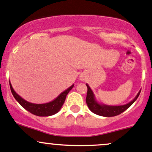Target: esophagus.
I'll use <instances>...</instances> for the list:
<instances>
[{"mask_svg":"<svg viewBox=\"0 0 152 152\" xmlns=\"http://www.w3.org/2000/svg\"><path fill=\"white\" fill-rule=\"evenodd\" d=\"M80 80H83V77H81V78H80Z\"/></svg>","mask_w":152,"mask_h":152,"instance_id":"esophagus-1","label":"esophagus"}]
</instances>
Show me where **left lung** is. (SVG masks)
Masks as SVG:
<instances>
[{
  "label": "left lung",
  "instance_id": "8db88e82",
  "mask_svg": "<svg viewBox=\"0 0 152 152\" xmlns=\"http://www.w3.org/2000/svg\"><path fill=\"white\" fill-rule=\"evenodd\" d=\"M86 85L87 88H88L86 101V104L88 106V109L93 113L103 117L117 116V115L124 112V111L126 110L128 108L130 107L134 103L135 100L137 99L141 91V90L139 91V92L135 96L134 98L132 101L126 103V104L121 105V106H111V105H106L99 103L97 100V99H96L95 95H94V92L91 90V88H90L89 86L87 83Z\"/></svg>",
  "mask_w": 152,
  "mask_h": 152
}]
</instances>
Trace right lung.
Segmentation results:
<instances>
[{
    "mask_svg": "<svg viewBox=\"0 0 152 152\" xmlns=\"http://www.w3.org/2000/svg\"><path fill=\"white\" fill-rule=\"evenodd\" d=\"M10 88H11V91L12 93V95L14 96L15 100L20 103V106L24 108L26 110L29 112L30 113L39 117L52 116V115H54L56 113H58L61 110L63 105H64L66 95L69 92L70 90L74 87V84H72L71 86L66 88L65 91L61 92L56 98L54 99L52 101L49 102V103L37 104V103H30V102L26 101L24 99L22 98L19 94L16 93L14 88H12V86L10 81Z\"/></svg>",
    "mask_w": 152,
    "mask_h": 152,
    "instance_id": "right-lung-1",
    "label": "right lung"
}]
</instances>
